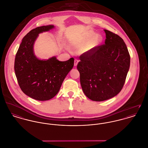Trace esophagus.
Listing matches in <instances>:
<instances>
[{
	"instance_id": "1",
	"label": "esophagus",
	"mask_w": 148,
	"mask_h": 148,
	"mask_svg": "<svg viewBox=\"0 0 148 148\" xmlns=\"http://www.w3.org/2000/svg\"><path fill=\"white\" fill-rule=\"evenodd\" d=\"M78 62H79V61H78L77 59H75V60H74V66H77V65H78Z\"/></svg>"
}]
</instances>
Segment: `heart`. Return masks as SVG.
Masks as SVG:
<instances>
[{"mask_svg":"<svg viewBox=\"0 0 148 148\" xmlns=\"http://www.w3.org/2000/svg\"><path fill=\"white\" fill-rule=\"evenodd\" d=\"M93 35H94V34H91V35L90 36V37L88 38V40L86 42V44H88L90 41V42L88 44L87 47L83 48L81 50L82 53H84V52H88L91 49L97 47L100 43V42H101V37L99 35H96L92 38ZM74 47H76V48H78L79 46H75Z\"/></svg>","mask_w":148,"mask_h":148,"instance_id":"obj_1","label":"heart"}]
</instances>
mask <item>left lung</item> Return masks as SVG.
Masks as SVG:
<instances>
[{
    "label": "left lung",
    "instance_id": "8db88e82",
    "mask_svg": "<svg viewBox=\"0 0 148 148\" xmlns=\"http://www.w3.org/2000/svg\"><path fill=\"white\" fill-rule=\"evenodd\" d=\"M105 44L82 55L77 65L85 95L102 101L122 90L130 65V56L123 39L107 30Z\"/></svg>",
    "mask_w": 148,
    "mask_h": 148
}]
</instances>
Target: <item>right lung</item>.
I'll return each instance as SVG.
<instances>
[{
  "label": "right lung",
  "instance_id": "add662e5",
  "mask_svg": "<svg viewBox=\"0 0 148 148\" xmlns=\"http://www.w3.org/2000/svg\"><path fill=\"white\" fill-rule=\"evenodd\" d=\"M54 27L51 25L42 26L29 32L23 37L15 57L14 68L20 88L25 94L39 101L55 97L74 66L73 58L60 61L55 56L41 60L35 56L33 46L39 34Z\"/></svg>",
  "mask_w": 148,
  "mask_h": 148
}]
</instances>
